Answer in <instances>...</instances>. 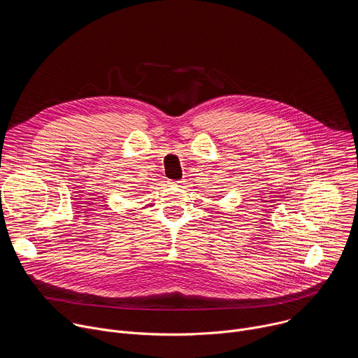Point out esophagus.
I'll return each mask as SVG.
<instances>
[{
	"instance_id": "1",
	"label": "esophagus",
	"mask_w": 358,
	"mask_h": 358,
	"mask_svg": "<svg viewBox=\"0 0 358 358\" xmlns=\"http://www.w3.org/2000/svg\"><path fill=\"white\" fill-rule=\"evenodd\" d=\"M184 180H178V181H169V184L171 185V187H184Z\"/></svg>"
}]
</instances>
